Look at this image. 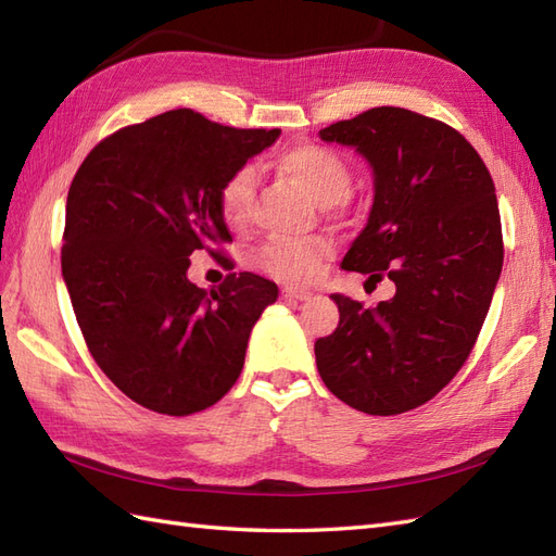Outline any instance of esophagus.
Here are the masks:
<instances>
[{"instance_id": "esophagus-1", "label": "esophagus", "mask_w": 556, "mask_h": 556, "mask_svg": "<svg viewBox=\"0 0 556 556\" xmlns=\"http://www.w3.org/2000/svg\"><path fill=\"white\" fill-rule=\"evenodd\" d=\"M283 299L289 301H307L309 299V291L307 289H295V287H287L281 291Z\"/></svg>"}]
</instances>
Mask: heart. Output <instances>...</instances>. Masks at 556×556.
Listing matches in <instances>:
<instances>
[{
    "mask_svg": "<svg viewBox=\"0 0 556 556\" xmlns=\"http://www.w3.org/2000/svg\"><path fill=\"white\" fill-rule=\"evenodd\" d=\"M277 173L291 177L319 203L341 201L351 189V167L337 151L321 144H295L277 153L273 161ZM217 203L231 227H243L251 219L255 203V175L239 167L219 185ZM333 247L327 237L273 239L257 251V265L281 281L301 283L313 279L325 265Z\"/></svg>",
    "mask_w": 556,
    "mask_h": 556,
    "instance_id": "heart-1",
    "label": "heart"
}]
</instances>
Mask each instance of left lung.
I'll list each match as a JSON object with an SVG mask.
<instances>
[{
	"mask_svg": "<svg viewBox=\"0 0 556 556\" xmlns=\"http://www.w3.org/2000/svg\"><path fill=\"white\" fill-rule=\"evenodd\" d=\"M374 167V203L341 267L389 277L391 301L333 293L339 327L315 341L327 389L391 417L441 393L467 363L502 273V223L483 159L455 127L379 106L319 130Z\"/></svg>",
	"mask_w": 556,
	"mask_h": 556,
	"instance_id": "8db88e82",
	"label": "left lung"
}]
</instances>
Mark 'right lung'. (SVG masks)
Segmentation results:
<instances>
[{
    "instance_id": "add662e5",
    "label": "right lung",
    "mask_w": 556,
    "mask_h": 556,
    "mask_svg": "<svg viewBox=\"0 0 556 556\" xmlns=\"http://www.w3.org/2000/svg\"><path fill=\"white\" fill-rule=\"evenodd\" d=\"M279 130H239L191 109L121 127L87 153L68 189L61 269L101 371L159 415L215 405L239 379L275 281L229 273L215 291L187 279L189 255L229 265L219 185Z\"/></svg>"
}]
</instances>
